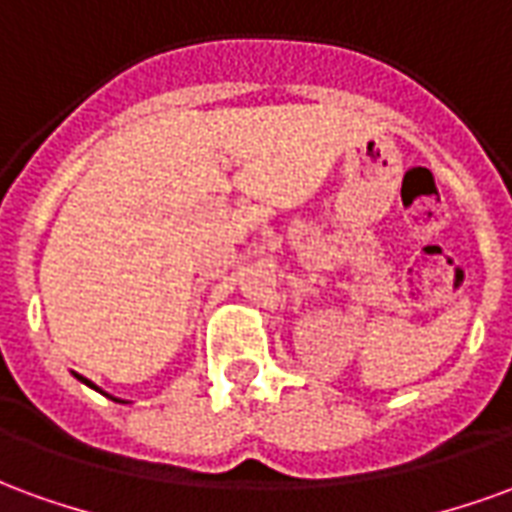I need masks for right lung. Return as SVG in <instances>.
I'll return each mask as SVG.
<instances>
[{"mask_svg": "<svg viewBox=\"0 0 512 512\" xmlns=\"http://www.w3.org/2000/svg\"><path fill=\"white\" fill-rule=\"evenodd\" d=\"M76 378H79V381H84V384H87V386H93V389H98V386H95L93 381H87V378H82V376H76ZM112 400H115V397H112Z\"/></svg>", "mask_w": 512, "mask_h": 512, "instance_id": "1", "label": "right lung"}]
</instances>
